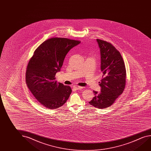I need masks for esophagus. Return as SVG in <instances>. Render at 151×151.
Segmentation results:
<instances>
[{
	"instance_id": "esophagus-1",
	"label": "esophagus",
	"mask_w": 151,
	"mask_h": 151,
	"mask_svg": "<svg viewBox=\"0 0 151 151\" xmlns=\"http://www.w3.org/2000/svg\"><path fill=\"white\" fill-rule=\"evenodd\" d=\"M73 88L75 89H76V90H80V89H82L83 88V87L79 86H76V85H75L73 86Z\"/></svg>"
}]
</instances>
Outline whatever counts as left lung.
Here are the masks:
<instances>
[{"label":"left lung","instance_id":"1","mask_svg":"<svg viewBox=\"0 0 151 151\" xmlns=\"http://www.w3.org/2000/svg\"><path fill=\"white\" fill-rule=\"evenodd\" d=\"M100 50L101 69L103 78L99 82L101 92L93 91L94 97L89 101L99 109L111 106L123 92L126 84V69L119 52L110 43L97 39Z\"/></svg>","mask_w":151,"mask_h":151}]
</instances>
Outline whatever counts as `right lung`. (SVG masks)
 <instances>
[{"instance_id": "right-lung-1", "label": "right lung", "mask_w": 151, "mask_h": 151, "mask_svg": "<svg viewBox=\"0 0 151 151\" xmlns=\"http://www.w3.org/2000/svg\"><path fill=\"white\" fill-rule=\"evenodd\" d=\"M80 42L64 38H52L37 48L28 63L26 82L37 101L47 109L59 108L72 93L69 86L55 81L66 55Z\"/></svg>"}]
</instances>
